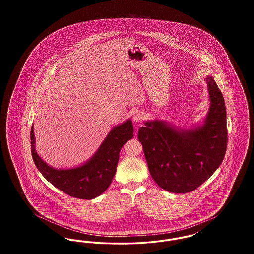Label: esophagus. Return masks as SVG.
<instances>
[{"instance_id":"obj_1","label":"esophagus","mask_w":254,"mask_h":254,"mask_svg":"<svg viewBox=\"0 0 254 254\" xmlns=\"http://www.w3.org/2000/svg\"><path fill=\"white\" fill-rule=\"evenodd\" d=\"M143 119V113L139 110H135L132 113V120L135 123H140Z\"/></svg>"}]
</instances>
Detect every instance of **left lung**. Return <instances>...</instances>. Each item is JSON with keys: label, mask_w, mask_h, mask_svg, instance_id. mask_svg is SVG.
Wrapping results in <instances>:
<instances>
[{"label": "left lung", "mask_w": 254, "mask_h": 254, "mask_svg": "<svg viewBox=\"0 0 254 254\" xmlns=\"http://www.w3.org/2000/svg\"><path fill=\"white\" fill-rule=\"evenodd\" d=\"M210 107L205 124L175 129L165 122H145L138 131L153 180L174 193L195 190L219 168L228 143L224 97L213 78H206Z\"/></svg>", "instance_id": "left-lung-1"}]
</instances>
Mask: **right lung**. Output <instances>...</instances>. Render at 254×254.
I'll return each instance as SVG.
<instances>
[{"label": "right lung", "instance_id": "obj_1", "mask_svg": "<svg viewBox=\"0 0 254 254\" xmlns=\"http://www.w3.org/2000/svg\"><path fill=\"white\" fill-rule=\"evenodd\" d=\"M132 137V122L127 120L109 133L94 156L85 165L74 169H55L38 155L32 127L31 154L37 169L54 187L71 197L90 200L107 190L115 175L121 148Z\"/></svg>", "mask_w": 254, "mask_h": 254}]
</instances>
